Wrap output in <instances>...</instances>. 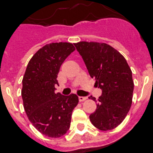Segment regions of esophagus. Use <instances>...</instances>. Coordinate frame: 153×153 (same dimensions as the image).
Segmentation results:
<instances>
[{
  "instance_id": "1",
  "label": "esophagus",
  "mask_w": 153,
  "mask_h": 153,
  "mask_svg": "<svg viewBox=\"0 0 153 153\" xmlns=\"http://www.w3.org/2000/svg\"><path fill=\"white\" fill-rule=\"evenodd\" d=\"M86 99H87V97H84V96H79V100L80 102H83V101L85 100Z\"/></svg>"
}]
</instances>
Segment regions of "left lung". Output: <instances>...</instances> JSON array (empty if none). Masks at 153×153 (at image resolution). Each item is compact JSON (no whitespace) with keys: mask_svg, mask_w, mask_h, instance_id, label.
Wrapping results in <instances>:
<instances>
[{"mask_svg":"<svg viewBox=\"0 0 153 153\" xmlns=\"http://www.w3.org/2000/svg\"><path fill=\"white\" fill-rule=\"evenodd\" d=\"M74 46L95 85L102 89L98 100L91 96L97 107L89 116L90 121L101 131L112 130L122 123L131 106V70L124 56L106 43L82 41Z\"/></svg>","mask_w":153,"mask_h":153,"instance_id":"1","label":"left lung"}]
</instances>
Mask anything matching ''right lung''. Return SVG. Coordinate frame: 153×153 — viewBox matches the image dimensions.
<instances>
[{
  "label": "right lung",
  "instance_id": "obj_1",
  "mask_svg": "<svg viewBox=\"0 0 153 153\" xmlns=\"http://www.w3.org/2000/svg\"><path fill=\"white\" fill-rule=\"evenodd\" d=\"M74 50L71 43L45 45L30 59L23 77L22 97L27 117L37 130L50 138L66 134L79 103L75 94L65 96L54 92L60 68Z\"/></svg>",
  "mask_w": 153,
  "mask_h": 153
}]
</instances>
